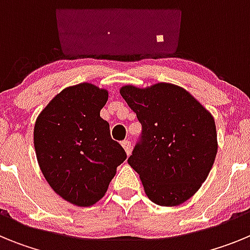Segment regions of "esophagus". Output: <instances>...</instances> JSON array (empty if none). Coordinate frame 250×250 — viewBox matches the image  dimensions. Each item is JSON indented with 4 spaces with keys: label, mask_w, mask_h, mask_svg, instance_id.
Here are the masks:
<instances>
[{
    "label": "esophagus",
    "mask_w": 250,
    "mask_h": 250,
    "mask_svg": "<svg viewBox=\"0 0 250 250\" xmlns=\"http://www.w3.org/2000/svg\"><path fill=\"white\" fill-rule=\"evenodd\" d=\"M121 145H123L124 150L126 151L127 155H130V152H131V143H130L129 140H124L123 143H121Z\"/></svg>",
    "instance_id": "esophagus-1"
}]
</instances>
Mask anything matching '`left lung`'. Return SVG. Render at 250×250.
I'll use <instances>...</instances> for the list:
<instances>
[{
  "instance_id": "8db88e82",
  "label": "left lung",
  "mask_w": 250,
  "mask_h": 250,
  "mask_svg": "<svg viewBox=\"0 0 250 250\" xmlns=\"http://www.w3.org/2000/svg\"><path fill=\"white\" fill-rule=\"evenodd\" d=\"M120 94L143 125L141 143L127 159L150 200L183 204L199 190L218 151L213 115L184 87L158 83L125 85Z\"/></svg>"
}]
</instances>
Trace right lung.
<instances>
[{"instance_id": "obj_1", "label": "right lung", "mask_w": 250, "mask_h": 250, "mask_svg": "<svg viewBox=\"0 0 250 250\" xmlns=\"http://www.w3.org/2000/svg\"><path fill=\"white\" fill-rule=\"evenodd\" d=\"M109 91L90 83L68 86L40 112L34 127L37 163L54 191L77 207L104 198L126 152L110 136L100 111Z\"/></svg>"}]
</instances>
